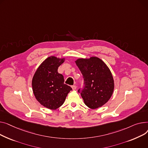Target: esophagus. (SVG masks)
<instances>
[{
  "label": "esophagus",
  "instance_id": "1",
  "mask_svg": "<svg viewBox=\"0 0 148 148\" xmlns=\"http://www.w3.org/2000/svg\"><path fill=\"white\" fill-rule=\"evenodd\" d=\"M72 88L73 90H75L76 89V85H72Z\"/></svg>",
  "mask_w": 148,
  "mask_h": 148
}]
</instances>
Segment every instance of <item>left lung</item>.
Instances as JSON below:
<instances>
[{"label": "left lung", "mask_w": 148, "mask_h": 148, "mask_svg": "<svg viewBox=\"0 0 148 148\" xmlns=\"http://www.w3.org/2000/svg\"><path fill=\"white\" fill-rule=\"evenodd\" d=\"M82 75L84 85L78 90L86 106L92 109L101 107L111 97L114 89L112 75L100 58H80L76 62Z\"/></svg>", "instance_id": "obj_1"}]
</instances>
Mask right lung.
I'll use <instances>...</instances> for the list:
<instances>
[{
    "instance_id": "1",
    "label": "right lung",
    "mask_w": 148,
    "mask_h": 148,
    "mask_svg": "<svg viewBox=\"0 0 148 148\" xmlns=\"http://www.w3.org/2000/svg\"><path fill=\"white\" fill-rule=\"evenodd\" d=\"M64 59L52 56L47 58L38 68L32 79L34 96L44 107L57 109L64 103L67 94L72 89L64 83L63 76L58 73Z\"/></svg>"
}]
</instances>
